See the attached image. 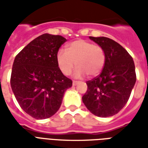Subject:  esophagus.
Masks as SVG:
<instances>
[{
  "mask_svg": "<svg viewBox=\"0 0 148 148\" xmlns=\"http://www.w3.org/2000/svg\"><path fill=\"white\" fill-rule=\"evenodd\" d=\"M78 83V82H77V81H74V82H73V86H76V85H77V84Z\"/></svg>",
  "mask_w": 148,
  "mask_h": 148,
  "instance_id": "34e87169",
  "label": "esophagus"
}]
</instances>
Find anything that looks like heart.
<instances>
[{
	"label": "heart",
	"instance_id": "b5f03b06",
	"mask_svg": "<svg viewBox=\"0 0 148 148\" xmlns=\"http://www.w3.org/2000/svg\"><path fill=\"white\" fill-rule=\"evenodd\" d=\"M56 61L64 75L71 74L76 64L75 77H82L86 74L95 77L104 68L106 53L101 46L88 40L78 39L68 44L67 51L59 49L56 54Z\"/></svg>",
	"mask_w": 148,
	"mask_h": 148
}]
</instances>
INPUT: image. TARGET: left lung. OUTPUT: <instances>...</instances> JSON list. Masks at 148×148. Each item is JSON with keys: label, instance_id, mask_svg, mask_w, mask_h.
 I'll return each mask as SVG.
<instances>
[{"label": "left lung", "instance_id": "8db88e82", "mask_svg": "<svg viewBox=\"0 0 148 148\" xmlns=\"http://www.w3.org/2000/svg\"><path fill=\"white\" fill-rule=\"evenodd\" d=\"M90 39L101 46L106 53L101 73L86 82V93L82 101L93 115L108 117L116 114L127 101L136 81L135 64L132 56L114 40L107 37Z\"/></svg>", "mask_w": 148, "mask_h": 148}]
</instances>
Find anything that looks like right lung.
<instances>
[{
    "instance_id": "add662e5",
    "label": "right lung",
    "mask_w": 148,
    "mask_h": 148,
    "mask_svg": "<svg viewBox=\"0 0 148 148\" xmlns=\"http://www.w3.org/2000/svg\"><path fill=\"white\" fill-rule=\"evenodd\" d=\"M66 41L61 36L42 34L15 58L12 90L21 109L33 118L47 119L56 113L65 91L72 86L56 61L58 49Z\"/></svg>"
}]
</instances>
